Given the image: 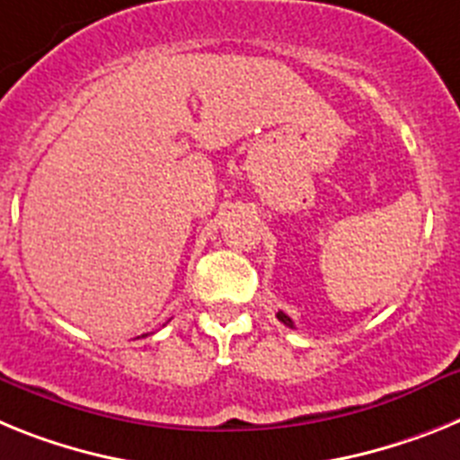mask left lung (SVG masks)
<instances>
[{"label": "left lung", "mask_w": 460, "mask_h": 460, "mask_svg": "<svg viewBox=\"0 0 460 460\" xmlns=\"http://www.w3.org/2000/svg\"><path fill=\"white\" fill-rule=\"evenodd\" d=\"M278 319H279V322H282V324H287V326H289V329H294V322H291V319L287 317L285 313H278Z\"/></svg>", "instance_id": "1"}]
</instances>
